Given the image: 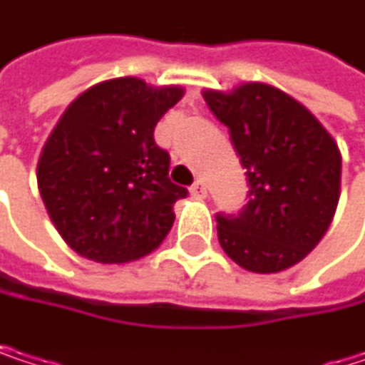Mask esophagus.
<instances>
[{"label": "esophagus", "instance_id": "esophagus-1", "mask_svg": "<svg viewBox=\"0 0 365 365\" xmlns=\"http://www.w3.org/2000/svg\"><path fill=\"white\" fill-rule=\"evenodd\" d=\"M191 195L195 197V200H204L206 197V185L202 182V180H195L193 185H191Z\"/></svg>", "mask_w": 365, "mask_h": 365}]
</instances>
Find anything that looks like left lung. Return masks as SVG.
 Here are the masks:
<instances>
[{
  "label": "left lung",
  "mask_w": 365,
  "mask_h": 365,
  "mask_svg": "<svg viewBox=\"0 0 365 365\" xmlns=\"http://www.w3.org/2000/svg\"><path fill=\"white\" fill-rule=\"evenodd\" d=\"M204 99L230 129L249 180L247 206L217 215L219 242L249 272H282L321 242L334 219L338 144L308 108L272 85L206 89Z\"/></svg>",
  "instance_id": "left-lung-1"
}]
</instances>
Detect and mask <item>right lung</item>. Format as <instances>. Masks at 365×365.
<instances>
[{"label":"right lung","mask_w":365,"mask_h":365,"mask_svg":"<svg viewBox=\"0 0 365 365\" xmlns=\"http://www.w3.org/2000/svg\"><path fill=\"white\" fill-rule=\"evenodd\" d=\"M182 87H150L125 76L81 93L48 135L38 161V189L61 238L99 264H127L153 253L170 234L176 200L170 155L155 125L180 101Z\"/></svg>","instance_id":"obj_1"}]
</instances>
